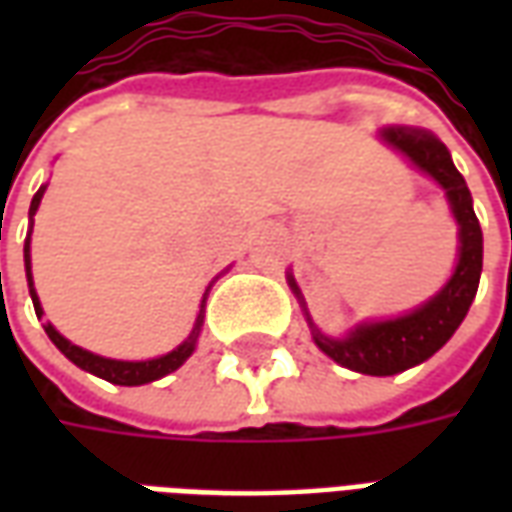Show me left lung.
<instances>
[{"instance_id":"left-lung-1","label":"left lung","mask_w":512,"mask_h":512,"mask_svg":"<svg viewBox=\"0 0 512 512\" xmlns=\"http://www.w3.org/2000/svg\"><path fill=\"white\" fill-rule=\"evenodd\" d=\"M381 136L447 191L452 213L461 227L458 233L461 255H458L455 274L441 288V293H436L428 304H422L411 315H403L395 321L362 323L345 340L326 337L310 321L315 345L323 354L332 356L337 365L351 367L356 373H367V376H395L436 354L466 318L477 296L480 271H483V230L474 216L469 186L452 164L450 150L444 147V142L428 131L406 126L386 128ZM290 288L299 293L293 279H290Z\"/></svg>"}]
</instances>
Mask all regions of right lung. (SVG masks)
Wrapping results in <instances>:
<instances>
[{
	"mask_svg": "<svg viewBox=\"0 0 512 512\" xmlns=\"http://www.w3.org/2000/svg\"><path fill=\"white\" fill-rule=\"evenodd\" d=\"M40 197H43V186L38 189V194L32 197V205H29V216H35L40 205ZM24 266H27V282H29V296H32V304H35V312L43 315L40 310V301H38V293L32 288V271H29V241L24 246ZM200 326H202V315L197 318V326H194V332L191 337L186 340L183 345H178L172 354L167 356H158V359H147V362H117V359H104V356H95L90 351H84L79 345L68 343L65 337H62L51 323H46V334H49V340L57 348H60L62 354L71 359L73 365L82 367L87 373H93V376L104 378L109 384H120V386H139V384H150V381H156V378L167 376L172 370H178L186 359L191 356L194 351V343H197V334H200Z\"/></svg>",
	"mask_w": 512,
	"mask_h": 512,
	"instance_id": "add662e5",
	"label": "right lung"
}]
</instances>
